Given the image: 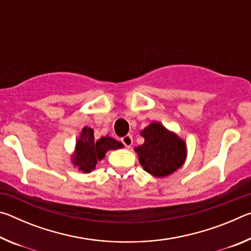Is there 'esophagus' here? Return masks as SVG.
<instances>
[{"mask_svg":"<svg viewBox=\"0 0 251 251\" xmlns=\"http://www.w3.org/2000/svg\"><path fill=\"white\" fill-rule=\"evenodd\" d=\"M122 143L124 144L127 148H129L131 146V144H133V137H131L130 135H126L122 138Z\"/></svg>","mask_w":251,"mask_h":251,"instance_id":"obj_1","label":"esophagus"}]
</instances>
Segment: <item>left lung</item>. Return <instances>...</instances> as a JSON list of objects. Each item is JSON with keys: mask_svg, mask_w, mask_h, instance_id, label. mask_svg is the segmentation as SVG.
<instances>
[{"mask_svg": "<svg viewBox=\"0 0 251 251\" xmlns=\"http://www.w3.org/2000/svg\"><path fill=\"white\" fill-rule=\"evenodd\" d=\"M143 145L135 148L144 171L155 177H165L182 166L186 158V144L176 134L159 123L152 122L142 130Z\"/></svg>", "mask_w": 251, "mask_h": 251, "instance_id": "obj_1", "label": "left lung"}]
</instances>
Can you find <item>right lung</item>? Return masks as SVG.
Wrapping results in <instances>:
<instances>
[{
	"label": "right lung",
	"instance_id": "1",
	"mask_svg": "<svg viewBox=\"0 0 251 251\" xmlns=\"http://www.w3.org/2000/svg\"><path fill=\"white\" fill-rule=\"evenodd\" d=\"M122 147V143L109 136L95 141L94 130L90 127H84L80 133V137L76 142L73 163L78 167L79 171L90 173L95 168L97 161L104 158L106 151L109 150H118Z\"/></svg>",
	"mask_w": 251,
	"mask_h": 251
}]
</instances>
